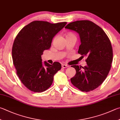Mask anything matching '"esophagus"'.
Masks as SVG:
<instances>
[{"instance_id": "34e87169", "label": "esophagus", "mask_w": 120, "mask_h": 120, "mask_svg": "<svg viewBox=\"0 0 120 120\" xmlns=\"http://www.w3.org/2000/svg\"><path fill=\"white\" fill-rule=\"evenodd\" d=\"M69 66H68V65L67 64H62V67L63 68H66L68 67Z\"/></svg>"}]
</instances>
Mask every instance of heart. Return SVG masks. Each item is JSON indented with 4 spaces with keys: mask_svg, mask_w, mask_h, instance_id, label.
Here are the masks:
<instances>
[{
    "mask_svg": "<svg viewBox=\"0 0 120 120\" xmlns=\"http://www.w3.org/2000/svg\"><path fill=\"white\" fill-rule=\"evenodd\" d=\"M72 37H75V34H72V33H68L66 34V39L69 38H72Z\"/></svg>",
    "mask_w": 120,
    "mask_h": 120,
    "instance_id": "obj_1",
    "label": "heart"
}]
</instances>
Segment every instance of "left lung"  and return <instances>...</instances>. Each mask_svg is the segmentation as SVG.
<instances>
[{
    "instance_id": "obj_1",
    "label": "left lung",
    "mask_w": 120,
    "mask_h": 120,
    "mask_svg": "<svg viewBox=\"0 0 120 120\" xmlns=\"http://www.w3.org/2000/svg\"><path fill=\"white\" fill-rule=\"evenodd\" d=\"M65 28L79 34L81 43L78 52L87 57L86 66H71L76 70L71 79L72 84L83 92L94 90L105 80L111 67L113 50L110 39L101 27L89 20L74 21Z\"/></svg>"
}]
</instances>
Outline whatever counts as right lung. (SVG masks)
<instances>
[{"instance_id":"obj_1","label":"right lung","mask_w":120,"mask_h":120,"mask_svg":"<svg viewBox=\"0 0 120 120\" xmlns=\"http://www.w3.org/2000/svg\"><path fill=\"white\" fill-rule=\"evenodd\" d=\"M66 24L34 21L17 35L12 48L13 64L19 79L29 90L42 92L47 90L52 83L54 75L61 68L58 62L52 64L45 62L43 65L41 55L50 48L53 37Z\"/></svg>"}]
</instances>
